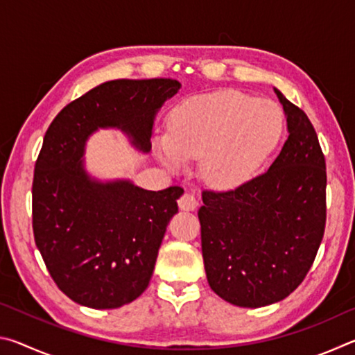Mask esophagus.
I'll return each instance as SVG.
<instances>
[{
	"label": "esophagus",
	"instance_id": "34e87169",
	"mask_svg": "<svg viewBox=\"0 0 355 355\" xmlns=\"http://www.w3.org/2000/svg\"><path fill=\"white\" fill-rule=\"evenodd\" d=\"M199 205L196 196L191 194V192H184V194L178 199V207L183 209V211H194V209Z\"/></svg>",
	"mask_w": 355,
	"mask_h": 355
}]
</instances>
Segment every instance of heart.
Here are the masks:
<instances>
[{"instance_id": "heart-1", "label": "heart", "mask_w": 355, "mask_h": 355, "mask_svg": "<svg viewBox=\"0 0 355 355\" xmlns=\"http://www.w3.org/2000/svg\"><path fill=\"white\" fill-rule=\"evenodd\" d=\"M284 133L280 107L238 91L200 94L173 107L169 131L155 137L167 169L183 171L199 158L207 183L235 188L257 175Z\"/></svg>"}]
</instances>
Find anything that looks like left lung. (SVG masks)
Here are the masks:
<instances>
[{"label": "left lung", "mask_w": 355, "mask_h": 355, "mask_svg": "<svg viewBox=\"0 0 355 355\" xmlns=\"http://www.w3.org/2000/svg\"><path fill=\"white\" fill-rule=\"evenodd\" d=\"M284 106L288 139L269 169L236 189L203 191L202 255L211 290L238 307L285 299L302 284L326 227V161L302 110Z\"/></svg>", "instance_id": "1"}]
</instances>
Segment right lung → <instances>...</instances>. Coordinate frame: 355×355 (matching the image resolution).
<instances>
[{"label":"right lung","instance_id":"right-lung-1","mask_svg":"<svg viewBox=\"0 0 355 355\" xmlns=\"http://www.w3.org/2000/svg\"><path fill=\"white\" fill-rule=\"evenodd\" d=\"M180 87L171 78L106 81L46 130L33 182L34 239L58 288L76 304L119 309L146 291L183 194L180 186L156 192L127 178L101 182L84 164L86 142L116 128L148 153L156 114Z\"/></svg>","mask_w":355,"mask_h":355}]
</instances>
